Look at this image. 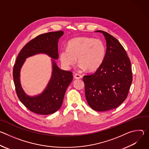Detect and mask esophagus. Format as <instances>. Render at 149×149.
I'll list each match as a JSON object with an SVG mask.
<instances>
[{"label": "esophagus", "instance_id": "esophagus-1", "mask_svg": "<svg viewBox=\"0 0 149 149\" xmlns=\"http://www.w3.org/2000/svg\"><path fill=\"white\" fill-rule=\"evenodd\" d=\"M74 78H75V79H81V78H82V75H79V74H77L74 75Z\"/></svg>", "mask_w": 149, "mask_h": 149}]
</instances>
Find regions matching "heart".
I'll return each instance as SVG.
<instances>
[{
  "label": "heart",
  "instance_id": "obj_1",
  "mask_svg": "<svg viewBox=\"0 0 149 149\" xmlns=\"http://www.w3.org/2000/svg\"><path fill=\"white\" fill-rule=\"evenodd\" d=\"M105 54V45L101 39L79 36L68 41L67 48L60 51L59 59L63 67L70 69L78 58L79 68L92 72L102 64Z\"/></svg>",
  "mask_w": 149,
  "mask_h": 149
}]
</instances>
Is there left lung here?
Listing matches in <instances>:
<instances>
[{
    "mask_svg": "<svg viewBox=\"0 0 149 149\" xmlns=\"http://www.w3.org/2000/svg\"><path fill=\"white\" fill-rule=\"evenodd\" d=\"M106 40V54L102 64L94 74L85 75L86 98L97 111L117 108L126 99L133 80L131 62L119 41L102 31Z\"/></svg>",
    "mask_w": 149,
    "mask_h": 149,
    "instance_id": "1",
    "label": "left lung"
}]
</instances>
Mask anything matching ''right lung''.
Here are the masks:
<instances>
[{
	"instance_id": "add662e5",
	"label": "right lung",
	"mask_w": 149,
	"mask_h": 149,
	"mask_svg": "<svg viewBox=\"0 0 149 149\" xmlns=\"http://www.w3.org/2000/svg\"><path fill=\"white\" fill-rule=\"evenodd\" d=\"M63 35L62 31L51 32L36 36L19 52L13 67V77L17 95L30 111L42 115L51 114L62 106L65 91L73 79L70 71L61 70L54 59H58V43ZM43 53L52 58V75L46 88L40 94L31 96L23 90L20 84V70L26 59Z\"/></svg>"
}]
</instances>
